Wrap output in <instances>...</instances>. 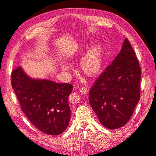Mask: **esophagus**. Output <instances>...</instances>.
<instances>
[{
    "instance_id": "1",
    "label": "esophagus",
    "mask_w": 156,
    "mask_h": 156,
    "mask_svg": "<svg viewBox=\"0 0 156 156\" xmlns=\"http://www.w3.org/2000/svg\"><path fill=\"white\" fill-rule=\"evenodd\" d=\"M79 91L82 94H86L88 92V90L86 87H82L79 88Z\"/></svg>"
}]
</instances>
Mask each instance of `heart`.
<instances>
[{
	"mask_svg": "<svg viewBox=\"0 0 156 156\" xmlns=\"http://www.w3.org/2000/svg\"><path fill=\"white\" fill-rule=\"evenodd\" d=\"M90 44L83 45L75 58H79L84 55L80 61V68L82 72L90 77H95L101 73L104 63V48L101 44H97L89 48ZM64 72H69L70 68L66 64L60 65Z\"/></svg>",
	"mask_w": 156,
	"mask_h": 156,
	"instance_id": "obj_1",
	"label": "heart"
}]
</instances>
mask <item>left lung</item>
Instances as JSON below:
<instances>
[{
	"label": "left lung",
	"mask_w": 156,
	"mask_h": 156,
	"mask_svg": "<svg viewBox=\"0 0 156 156\" xmlns=\"http://www.w3.org/2000/svg\"><path fill=\"white\" fill-rule=\"evenodd\" d=\"M140 75L139 61L126 38L120 53L89 92L90 104L107 129L119 128L129 120L140 99Z\"/></svg>",
	"instance_id": "left-lung-1"
}]
</instances>
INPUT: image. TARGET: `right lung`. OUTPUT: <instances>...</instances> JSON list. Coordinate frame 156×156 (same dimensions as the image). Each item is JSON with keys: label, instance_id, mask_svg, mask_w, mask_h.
I'll return each mask as SVG.
<instances>
[{"label": "right lung", "instance_id": "add662e5", "mask_svg": "<svg viewBox=\"0 0 156 156\" xmlns=\"http://www.w3.org/2000/svg\"><path fill=\"white\" fill-rule=\"evenodd\" d=\"M11 83L23 112L36 128L51 135H60L67 128L72 84L30 78L21 66L13 70Z\"/></svg>", "mask_w": 156, "mask_h": 156}]
</instances>
